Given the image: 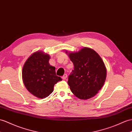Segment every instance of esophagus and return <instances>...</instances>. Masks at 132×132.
Here are the masks:
<instances>
[{"instance_id":"1","label":"esophagus","mask_w":132,"mask_h":132,"mask_svg":"<svg viewBox=\"0 0 132 132\" xmlns=\"http://www.w3.org/2000/svg\"><path fill=\"white\" fill-rule=\"evenodd\" d=\"M67 74H64L63 76H62V78L63 79V80H65V79L67 78Z\"/></svg>"}]
</instances>
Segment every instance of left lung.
I'll list each match as a JSON object with an SVG mask.
<instances>
[{"label": "left lung", "instance_id": "8db88e82", "mask_svg": "<svg viewBox=\"0 0 132 132\" xmlns=\"http://www.w3.org/2000/svg\"><path fill=\"white\" fill-rule=\"evenodd\" d=\"M74 70L68 76V84L72 93L81 100L94 97L105 83L106 69L97 52L84 48L69 53Z\"/></svg>", "mask_w": 132, "mask_h": 132}]
</instances>
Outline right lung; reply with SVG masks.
Here are the masks:
<instances>
[{"mask_svg":"<svg viewBox=\"0 0 132 132\" xmlns=\"http://www.w3.org/2000/svg\"><path fill=\"white\" fill-rule=\"evenodd\" d=\"M50 56L42 52L33 53L24 63L22 79L26 89L34 96L44 98L53 91L54 85L62 80L55 67L49 63Z\"/></svg>","mask_w":132,"mask_h":132,"instance_id":"obj_1","label":"right lung"}]
</instances>
